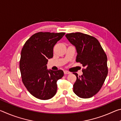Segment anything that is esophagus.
Here are the masks:
<instances>
[{
	"mask_svg": "<svg viewBox=\"0 0 121 121\" xmlns=\"http://www.w3.org/2000/svg\"><path fill=\"white\" fill-rule=\"evenodd\" d=\"M64 73H65V74H69V73H70L69 72V71H68L67 70H65L64 71Z\"/></svg>",
	"mask_w": 121,
	"mask_h": 121,
	"instance_id": "34e87169",
	"label": "esophagus"
}]
</instances>
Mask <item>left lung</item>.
I'll list each match as a JSON object with an SVG mask.
<instances>
[{
    "label": "left lung",
    "instance_id": "8db88e82",
    "mask_svg": "<svg viewBox=\"0 0 121 121\" xmlns=\"http://www.w3.org/2000/svg\"><path fill=\"white\" fill-rule=\"evenodd\" d=\"M65 37L75 46L77 62L82 64L83 75L78 77L73 85V91L78 97L89 98L101 89L108 74L107 57L97 39L89 35L75 32Z\"/></svg>",
    "mask_w": 121,
    "mask_h": 121
}]
</instances>
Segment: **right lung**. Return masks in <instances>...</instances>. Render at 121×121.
Wrapping results in <instances>:
<instances>
[{
	"instance_id": "1",
	"label": "right lung",
	"mask_w": 121,
	"mask_h": 121,
	"mask_svg": "<svg viewBox=\"0 0 121 121\" xmlns=\"http://www.w3.org/2000/svg\"><path fill=\"white\" fill-rule=\"evenodd\" d=\"M65 32H39L25 43L21 53L20 69L22 81L35 97L48 100L56 93V82L63 76L62 70L47 69L48 59L53 56V47Z\"/></svg>"
}]
</instances>
